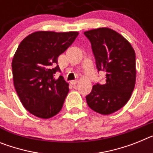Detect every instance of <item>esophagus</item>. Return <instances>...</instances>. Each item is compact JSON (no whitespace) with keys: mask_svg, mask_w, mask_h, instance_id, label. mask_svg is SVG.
Instances as JSON below:
<instances>
[{"mask_svg":"<svg viewBox=\"0 0 153 153\" xmlns=\"http://www.w3.org/2000/svg\"><path fill=\"white\" fill-rule=\"evenodd\" d=\"M70 83H71L72 85H76V84L77 83V80H72V81L70 82Z\"/></svg>","mask_w":153,"mask_h":153,"instance_id":"34e87169","label":"esophagus"}]
</instances>
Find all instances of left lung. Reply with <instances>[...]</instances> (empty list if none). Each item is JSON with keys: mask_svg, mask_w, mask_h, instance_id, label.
<instances>
[{"mask_svg": "<svg viewBox=\"0 0 153 153\" xmlns=\"http://www.w3.org/2000/svg\"><path fill=\"white\" fill-rule=\"evenodd\" d=\"M84 35L91 43L97 69L106 74L104 84L93 86L87 103L99 114H112L125 106L135 88V50L127 39L109 28L90 30Z\"/></svg>", "mask_w": 153, "mask_h": 153, "instance_id": "1", "label": "left lung"}]
</instances>
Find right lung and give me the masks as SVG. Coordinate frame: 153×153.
Wrapping results in <instances>:
<instances>
[{
  "instance_id": "1",
  "label": "right lung",
  "mask_w": 153,
  "mask_h": 153,
  "mask_svg": "<svg viewBox=\"0 0 153 153\" xmlns=\"http://www.w3.org/2000/svg\"><path fill=\"white\" fill-rule=\"evenodd\" d=\"M77 32L39 31L25 38L12 59L14 88L26 110L40 118H50L60 111L69 92L62 76L55 79L58 57L70 47Z\"/></svg>"
}]
</instances>
